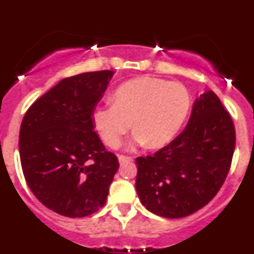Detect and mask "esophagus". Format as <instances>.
<instances>
[{
    "instance_id": "obj_1",
    "label": "esophagus",
    "mask_w": 254,
    "mask_h": 254,
    "mask_svg": "<svg viewBox=\"0 0 254 254\" xmlns=\"http://www.w3.org/2000/svg\"><path fill=\"white\" fill-rule=\"evenodd\" d=\"M118 160H120L121 164H125L128 163V161H132L133 158H132V156H127V155H120V156H118Z\"/></svg>"
}]
</instances>
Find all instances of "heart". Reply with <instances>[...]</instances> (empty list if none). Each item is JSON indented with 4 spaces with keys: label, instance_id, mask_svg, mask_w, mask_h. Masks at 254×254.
Listing matches in <instances>:
<instances>
[{
    "label": "heart",
    "instance_id": "1",
    "mask_svg": "<svg viewBox=\"0 0 254 254\" xmlns=\"http://www.w3.org/2000/svg\"><path fill=\"white\" fill-rule=\"evenodd\" d=\"M113 105L96 108L93 125L111 149L121 146L133 123L134 142L152 149L165 146L181 131L190 112L187 89L161 78L136 77L113 94Z\"/></svg>",
    "mask_w": 254,
    "mask_h": 254
}]
</instances>
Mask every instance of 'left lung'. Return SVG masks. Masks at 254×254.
<instances>
[{"label":"left lung","mask_w":254,"mask_h":254,"mask_svg":"<svg viewBox=\"0 0 254 254\" xmlns=\"http://www.w3.org/2000/svg\"><path fill=\"white\" fill-rule=\"evenodd\" d=\"M234 149L229 112L214 91L199 95L183 132L155 154L136 159L141 203L169 219L193 214L224 185Z\"/></svg>","instance_id":"left-lung-1"}]
</instances>
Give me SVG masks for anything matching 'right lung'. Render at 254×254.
Wrapping results in <instances>:
<instances>
[{
	"label": "right lung",
	"instance_id": "obj_1",
	"mask_svg": "<svg viewBox=\"0 0 254 254\" xmlns=\"http://www.w3.org/2000/svg\"><path fill=\"white\" fill-rule=\"evenodd\" d=\"M113 71L61 80L26 111L20 161L33 194L49 210L85 217L105 205L120 163L94 131L93 113Z\"/></svg>",
	"mask_w": 254,
	"mask_h": 254
}]
</instances>
